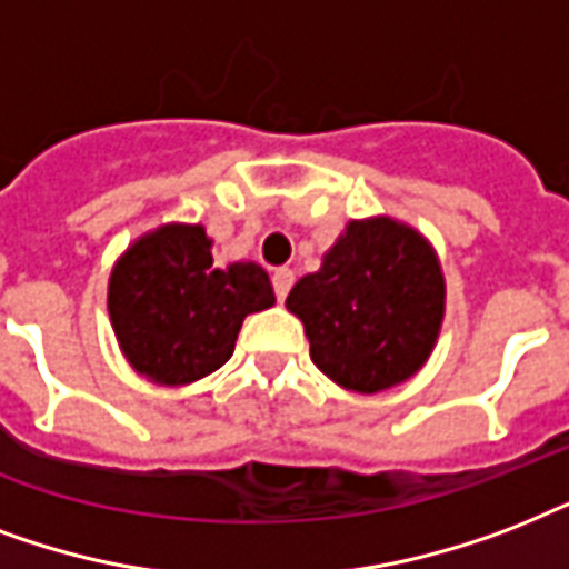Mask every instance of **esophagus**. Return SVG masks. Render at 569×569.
<instances>
[{"mask_svg":"<svg viewBox=\"0 0 569 569\" xmlns=\"http://www.w3.org/2000/svg\"><path fill=\"white\" fill-rule=\"evenodd\" d=\"M272 288H276V297L284 299L290 293V288H293V270H288V267H279V270L272 272Z\"/></svg>","mask_w":569,"mask_h":569,"instance_id":"obj_1","label":"esophagus"}]
</instances>
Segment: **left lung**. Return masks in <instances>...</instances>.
I'll return each instance as SVG.
<instances>
[{
    "instance_id": "obj_1",
    "label": "left lung",
    "mask_w": 569,
    "mask_h": 569,
    "mask_svg": "<svg viewBox=\"0 0 569 569\" xmlns=\"http://www.w3.org/2000/svg\"><path fill=\"white\" fill-rule=\"evenodd\" d=\"M311 362L338 386L377 395L433 353L445 317V279L433 246L416 228L373 216L350 222L288 293Z\"/></svg>"
}]
</instances>
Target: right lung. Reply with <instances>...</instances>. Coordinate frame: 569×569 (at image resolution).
Listing matches in <instances>:
<instances>
[{
  "label": "right lung",
  "instance_id": "right-lung-1",
  "mask_svg": "<svg viewBox=\"0 0 569 569\" xmlns=\"http://www.w3.org/2000/svg\"><path fill=\"white\" fill-rule=\"evenodd\" d=\"M201 224H162L139 237L109 276V317L121 353L157 386H187L234 353L249 315L276 302L252 261L216 267Z\"/></svg>",
  "mask_w": 569,
  "mask_h": 569
}]
</instances>
